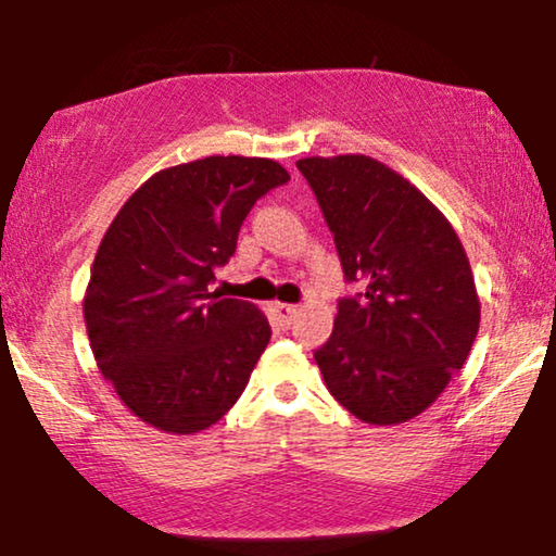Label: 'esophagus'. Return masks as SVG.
Listing matches in <instances>:
<instances>
[{"label": "esophagus", "mask_w": 556, "mask_h": 556, "mask_svg": "<svg viewBox=\"0 0 556 556\" xmlns=\"http://www.w3.org/2000/svg\"><path fill=\"white\" fill-rule=\"evenodd\" d=\"M270 311L283 329H291L293 318H295V314H299V308L291 306V303H270Z\"/></svg>", "instance_id": "1"}]
</instances>
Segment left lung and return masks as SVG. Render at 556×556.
Instances as JSON below:
<instances>
[{
	"label": "left lung",
	"mask_w": 556,
	"mask_h": 556,
	"mask_svg": "<svg viewBox=\"0 0 556 556\" xmlns=\"http://www.w3.org/2000/svg\"><path fill=\"white\" fill-rule=\"evenodd\" d=\"M333 232L346 283L314 359L341 407L400 425L440 397L473 346L481 303L453 225L420 189L364 154L295 162Z\"/></svg>",
	"instance_id": "left-lung-1"
}]
</instances>
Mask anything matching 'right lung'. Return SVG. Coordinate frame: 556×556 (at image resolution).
I'll list each match as a JSON object with an SVG mask.
<instances>
[{"label":"right lung","mask_w":556,"mask_h":556,"mask_svg":"<svg viewBox=\"0 0 556 556\" xmlns=\"http://www.w3.org/2000/svg\"><path fill=\"white\" fill-rule=\"evenodd\" d=\"M288 179L273 159H197L143 181L105 230L83 316L101 375L151 428L207 430L245 390L270 324L210 283L253 204Z\"/></svg>","instance_id":"right-lung-1"}]
</instances>
